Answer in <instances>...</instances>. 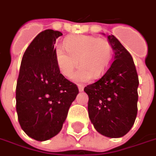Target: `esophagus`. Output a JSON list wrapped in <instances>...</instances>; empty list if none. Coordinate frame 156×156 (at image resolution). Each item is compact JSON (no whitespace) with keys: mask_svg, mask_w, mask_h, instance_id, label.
I'll list each match as a JSON object with an SVG mask.
<instances>
[{"mask_svg":"<svg viewBox=\"0 0 156 156\" xmlns=\"http://www.w3.org/2000/svg\"><path fill=\"white\" fill-rule=\"evenodd\" d=\"M78 90H79V92H83V88H84V87H83V85L78 84Z\"/></svg>","mask_w":156,"mask_h":156,"instance_id":"1","label":"esophagus"}]
</instances>
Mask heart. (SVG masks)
Here are the masks:
<instances>
[{
	"label": "heart",
	"mask_w": 156,
	"mask_h": 156,
	"mask_svg": "<svg viewBox=\"0 0 156 156\" xmlns=\"http://www.w3.org/2000/svg\"><path fill=\"white\" fill-rule=\"evenodd\" d=\"M64 46L67 51L58 48L55 58L65 77H70L78 64L80 65L72 76L73 81L87 82L92 77L100 78L110 65L112 47L106 39L88 35L72 36L65 40Z\"/></svg>",
	"instance_id": "obj_1"
}]
</instances>
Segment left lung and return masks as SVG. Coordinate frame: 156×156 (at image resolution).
<instances>
[{
    "label": "left lung",
    "mask_w": 156,
    "mask_h": 156,
    "mask_svg": "<svg viewBox=\"0 0 156 156\" xmlns=\"http://www.w3.org/2000/svg\"><path fill=\"white\" fill-rule=\"evenodd\" d=\"M108 39L115 52L113 62L99 80L85 87L84 92L95 129L106 137L120 138L130 130L136 119L139 78L130 53L114 35Z\"/></svg>",
    "instance_id": "8db88e82"
}]
</instances>
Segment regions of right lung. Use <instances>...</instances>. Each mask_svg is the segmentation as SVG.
<instances>
[{"label":"right lung","mask_w":156,"mask_h":156,"mask_svg":"<svg viewBox=\"0 0 156 156\" xmlns=\"http://www.w3.org/2000/svg\"><path fill=\"white\" fill-rule=\"evenodd\" d=\"M62 33L45 30L22 57L16 89V113L29 137L45 141L61 131L78 94L77 85L60 73L55 58L56 39Z\"/></svg>","instance_id":"1"}]
</instances>
